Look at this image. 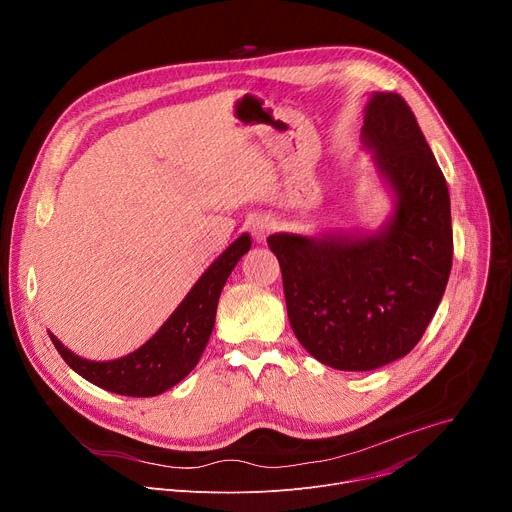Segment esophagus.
<instances>
[{
  "label": "esophagus",
  "mask_w": 512,
  "mask_h": 512,
  "mask_svg": "<svg viewBox=\"0 0 512 512\" xmlns=\"http://www.w3.org/2000/svg\"><path fill=\"white\" fill-rule=\"evenodd\" d=\"M275 229H277V223H275V218H271V216H257L255 221H253V225H251V233H253V237L257 239V241H265L271 233H275Z\"/></svg>",
  "instance_id": "1"
}]
</instances>
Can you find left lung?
Instances as JSON below:
<instances>
[{
  "label": "left lung",
  "mask_w": 512,
  "mask_h": 512,
  "mask_svg": "<svg viewBox=\"0 0 512 512\" xmlns=\"http://www.w3.org/2000/svg\"><path fill=\"white\" fill-rule=\"evenodd\" d=\"M362 141L397 192L391 223L358 239H267L291 330L338 371H373L411 352L442 302L454 257L448 184L401 95H373Z\"/></svg>",
  "instance_id": "left-lung-1"
}]
</instances>
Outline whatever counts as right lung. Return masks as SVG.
Returning <instances> with one entry per match:
<instances>
[{"mask_svg":"<svg viewBox=\"0 0 512 512\" xmlns=\"http://www.w3.org/2000/svg\"><path fill=\"white\" fill-rule=\"evenodd\" d=\"M249 247L251 237H239L206 269L168 322L123 358L95 362L72 354L52 334L50 340L68 367L93 385L125 397H156L178 385L198 364L214 328L221 291Z\"/></svg>","mask_w":512,"mask_h":512,"instance_id":"add662e5","label":"right lung"}]
</instances>
